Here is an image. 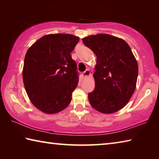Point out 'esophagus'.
<instances>
[{
  "mask_svg": "<svg viewBox=\"0 0 159 159\" xmlns=\"http://www.w3.org/2000/svg\"><path fill=\"white\" fill-rule=\"evenodd\" d=\"M90 75H91L90 74V71L88 69H87V70H85V71L82 74V76L83 78L89 77V76H90Z\"/></svg>",
  "mask_w": 159,
  "mask_h": 159,
  "instance_id": "esophagus-1",
  "label": "esophagus"
}]
</instances>
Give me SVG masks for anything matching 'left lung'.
<instances>
[{
	"instance_id": "left-lung-1",
	"label": "left lung",
	"mask_w": 159,
	"mask_h": 159,
	"mask_svg": "<svg viewBox=\"0 0 159 159\" xmlns=\"http://www.w3.org/2000/svg\"><path fill=\"white\" fill-rule=\"evenodd\" d=\"M97 56L95 89L88 94L94 109L102 114H112L123 108L135 90L138 64L124 40L99 34L82 39Z\"/></svg>"
}]
</instances>
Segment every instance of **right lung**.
<instances>
[{
    "mask_svg": "<svg viewBox=\"0 0 159 159\" xmlns=\"http://www.w3.org/2000/svg\"><path fill=\"white\" fill-rule=\"evenodd\" d=\"M79 37L68 34L41 37L26 53L23 82L31 103L42 112L56 114L69 106L79 83L71 52Z\"/></svg>",
    "mask_w": 159,
    "mask_h": 159,
    "instance_id": "obj_1",
    "label": "right lung"
}]
</instances>
